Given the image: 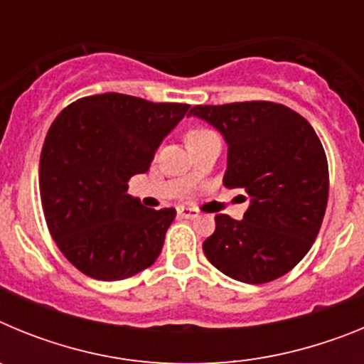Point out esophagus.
<instances>
[{"label": "esophagus", "instance_id": "1", "mask_svg": "<svg viewBox=\"0 0 364 364\" xmlns=\"http://www.w3.org/2000/svg\"><path fill=\"white\" fill-rule=\"evenodd\" d=\"M178 215L182 218H197L198 217V211L197 210H193V208H178Z\"/></svg>", "mask_w": 364, "mask_h": 364}]
</instances>
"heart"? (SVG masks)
Wrapping results in <instances>:
<instances>
[{"instance_id": "1", "label": "heart", "mask_w": 364, "mask_h": 364, "mask_svg": "<svg viewBox=\"0 0 364 364\" xmlns=\"http://www.w3.org/2000/svg\"><path fill=\"white\" fill-rule=\"evenodd\" d=\"M208 133H211V131L202 129V127H197V129H191V131H189L188 140H189V138H197V136H202V134H208Z\"/></svg>"}]
</instances>
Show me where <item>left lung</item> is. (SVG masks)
Segmentation results:
<instances>
[{"instance_id": "1", "label": "left lung", "mask_w": 364, "mask_h": 364, "mask_svg": "<svg viewBox=\"0 0 364 364\" xmlns=\"http://www.w3.org/2000/svg\"><path fill=\"white\" fill-rule=\"evenodd\" d=\"M189 114L228 142L224 186L250 195L242 220L215 217L202 250L224 275L264 284L294 269L310 252L328 204V162L306 118L273 102L195 105Z\"/></svg>"}]
</instances>
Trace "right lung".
Wrapping results in <instances>:
<instances>
[{
	"label": "right lung",
	"mask_w": 364,
	"mask_h": 364,
	"mask_svg": "<svg viewBox=\"0 0 364 364\" xmlns=\"http://www.w3.org/2000/svg\"><path fill=\"white\" fill-rule=\"evenodd\" d=\"M188 109L105 92L76 100L50 125L40 156L45 220L87 277L122 281L159 259L176 211L142 205L127 195V180L149 169Z\"/></svg>",
	"instance_id": "obj_1"
}]
</instances>
